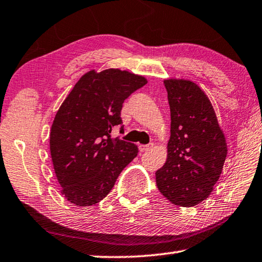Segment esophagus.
<instances>
[{
	"mask_svg": "<svg viewBox=\"0 0 262 262\" xmlns=\"http://www.w3.org/2000/svg\"><path fill=\"white\" fill-rule=\"evenodd\" d=\"M152 146H154L152 144H148V145H139V150H140V151H142V152H144V151H147V150H150L151 148H152Z\"/></svg>",
	"mask_w": 262,
	"mask_h": 262,
	"instance_id": "esophagus-1",
	"label": "esophagus"
}]
</instances>
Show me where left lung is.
I'll list each match as a JSON object with an SVG mask.
<instances>
[{"instance_id": "8db88e82", "label": "left lung", "mask_w": 262, "mask_h": 262, "mask_svg": "<svg viewBox=\"0 0 262 262\" xmlns=\"http://www.w3.org/2000/svg\"><path fill=\"white\" fill-rule=\"evenodd\" d=\"M171 112L165 164L156 171L161 194L179 206L208 199L223 171L227 144L212 103L187 80L164 81Z\"/></svg>"}]
</instances>
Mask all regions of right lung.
<instances>
[{
	"label": "right lung",
	"mask_w": 262,
	"mask_h": 262,
	"mask_svg": "<svg viewBox=\"0 0 262 262\" xmlns=\"http://www.w3.org/2000/svg\"><path fill=\"white\" fill-rule=\"evenodd\" d=\"M147 80L126 71L84 74L57 112L50 151L61 194L73 204L90 206L110 194L122 170L138 155V147L120 138L121 111L131 93Z\"/></svg>",
	"instance_id": "obj_1"
}]
</instances>
